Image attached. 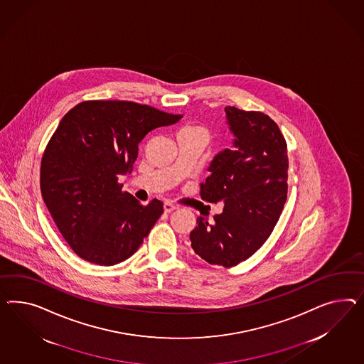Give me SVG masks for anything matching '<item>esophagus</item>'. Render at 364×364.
<instances>
[{
    "label": "esophagus",
    "instance_id": "esophagus-1",
    "mask_svg": "<svg viewBox=\"0 0 364 364\" xmlns=\"http://www.w3.org/2000/svg\"><path fill=\"white\" fill-rule=\"evenodd\" d=\"M176 205H173L172 203H164V212L166 213H171V212H173V210H176Z\"/></svg>",
    "mask_w": 364,
    "mask_h": 364
}]
</instances>
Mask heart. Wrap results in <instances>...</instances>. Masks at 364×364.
Here are the masks:
<instances>
[{
  "mask_svg": "<svg viewBox=\"0 0 364 364\" xmlns=\"http://www.w3.org/2000/svg\"><path fill=\"white\" fill-rule=\"evenodd\" d=\"M184 129H201V128L198 127H186Z\"/></svg>",
  "mask_w": 364,
  "mask_h": 364,
  "instance_id": "b5f03b06",
  "label": "heart"
}]
</instances>
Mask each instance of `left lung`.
<instances>
[{
  "instance_id": "1",
  "label": "left lung",
  "mask_w": 364,
  "mask_h": 364,
  "mask_svg": "<svg viewBox=\"0 0 364 364\" xmlns=\"http://www.w3.org/2000/svg\"><path fill=\"white\" fill-rule=\"evenodd\" d=\"M233 147L217 154L200 196L224 201L223 213L197 217L189 238L210 265L236 266L253 256L272 235L287 198V146L273 119L259 111L225 107Z\"/></svg>"
}]
</instances>
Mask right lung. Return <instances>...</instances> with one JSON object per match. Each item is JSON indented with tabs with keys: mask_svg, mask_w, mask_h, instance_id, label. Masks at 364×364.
Returning a JSON list of instances; mask_svg holds the SVG:
<instances>
[{
	"mask_svg": "<svg viewBox=\"0 0 364 364\" xmlns=\"http://www.w3.org/2000/svg\"><path fill=\"white\" fill-rule=\"evenodd\" d=\"M181 115L127 100H86L59 122L41 161V193L70 247L85 261L117 265L143 244L163 203L141 205L119 184L139 143Z\"/></svg>",
	"mask_w": 364,
	"mask_h": 364,
	"instance_id": "obj_1",
	"label": "right lung"
}]
</instances>
